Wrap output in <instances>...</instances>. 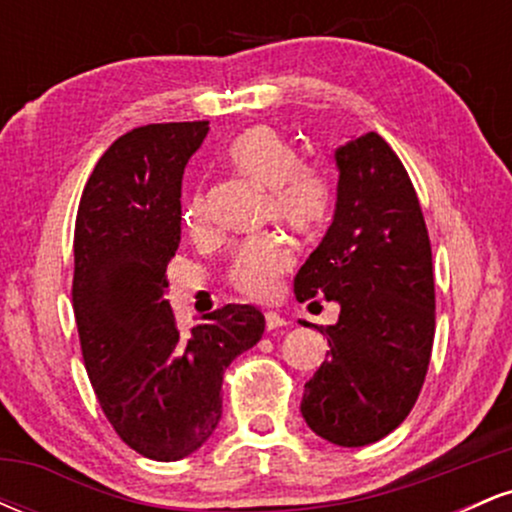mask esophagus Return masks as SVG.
Segmentation results:
<instances>
[{
	"label": "esophagus",
	"instance_id": "1",
	"mask_svg": "<svg viewBox=\"0 0 512 512\" xmlns=\"http://www.w3.org/2000/svg\"><path fill=\"white\" fill-rule=\"evenodd\" d=\"M289 325V322H286V317H281L279 313H272V310H269V313H264V327H267V332H274V330H279V327H286Z\"/></svg>",
	"mask_w": 512,
	"mask_h": 512
}]
</instances>
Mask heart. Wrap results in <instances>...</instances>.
Masks as SVG:
<instances>
[{"instance_id": "b5f03b06", "label": "heart", "mask_w": 512, "mask_h": 512, "mask_svg": "<svg viewBox=\"0 0 512 512\" xmlns=\"http://www.w3.org/2000/svg\"><path fill=\"white\" fill-rule=\"evenodd\" d=\"M226 163L240 178L264 190V221L284 223L308 240L325 231L334 204L332 178L315 163L301 161L296 146L276 129L267 125L245 129L226 149ZM182 219L192 236H207L211 231L207 199L192 197ZM291 267V240L281 233H264L240 245L226 279L245 298L267 301Z\"/></svg>"}]
</instances>
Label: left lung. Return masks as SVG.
Masks as SVG:
<instances>
[{
    "mask_svg": "<svg viewBox=\"0 0 512 512\" xmlns=\"http://www.w3.org/2000/svg\"><path fill=\"white\" fill-rule=\"evenodd\" d=\"M334 221L293 286L301 303H339L322 327L330 351L305 383L301 414L320 438L361 448L409 416L436 334L431 240L419 197L392 146L368 132L337 154Z\"/></svg>",
    "mask_w": 512,
    "mask_h": 512,
    "instance_id": "obj_1",
    "label": "left lung"
}]
</instances>
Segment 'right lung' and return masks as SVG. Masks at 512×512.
Returning a JSON list of instances; mask_svg holds the SVG:
<instances>
[{"instance_id":"add662e5","label":"right lung","mask_w":512,"mask_h":512,"mask_svg":"<svg viewBox=\"0 0 512 512\" xmlns=\"http://www.w3.org/2000/svg\"><path fill=\"white\" fill-rule=\"evenodd\" d=\"M209 122L122 134L88 178L74 228L72 303L105 419L139 455L175 462L221 419L223 370L260 342L264 315L223 305L180 332L166 301L180 245V187Z\"/></svg>"}]
</instances>
